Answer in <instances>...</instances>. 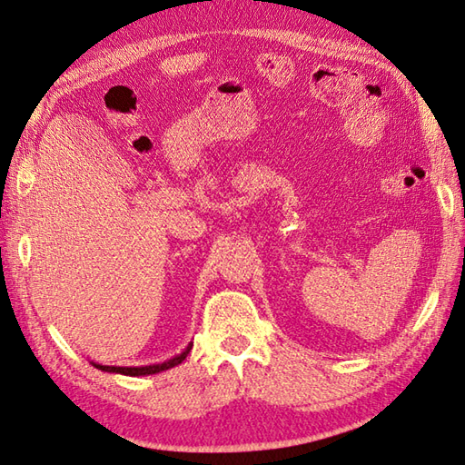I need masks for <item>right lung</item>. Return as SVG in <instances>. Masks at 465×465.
Wrapping results in <instances>:
<instances>
[{"label":"right lung","instance_id":"add662e5","mask_svg":"<svg viewBox=\"0 0 465 465\" xmlns=\"http://www.w3.org/2000/svg\"><path fill=\"white\" fill-rule=\"evenodd\" d=\"M193 344H189L187 348L183 350V352L179 356H174L171 360H167V362L163 364H151V366H137V368H127V366H103V364H95L91 362L95 368L103 370V372H113V374H123V376H149V374H157V372H163V370H169L173 366L181 364L184 358H187V354L191 352Z\"/></svg>","mask_w":465,"mask_h":465}]
</instances>
